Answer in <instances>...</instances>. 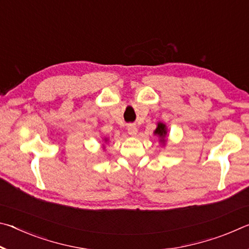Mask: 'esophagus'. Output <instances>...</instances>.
<instances>
[{
	"label": "esophagus",
	"instance_id": "34e87169",
	"mask_svg": "<svg viewBox=\"0 0 249 249\" xmlns=\"http://www.w3.org/2000/svg\"><path fill=\"white\" fill-rule=\"evenodd\" d=\"M127 129H128V134L132 135V136H135V135L137 134V127L135 124H129L127 126Z\"/></svg>",
	"mask_w": 249,
	"mask_h": 249
}]
</instances>
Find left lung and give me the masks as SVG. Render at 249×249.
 <instances>
[{"label": "left lung", "mask_w": 249, "mask_h": 249, "mask_svg": "<svg viewBox=\"0 0 249 249\" xmlns=\"http://www.w3.org/2000/svg\"><path fill=\"white\" fill-rule=\"evenodd\" d=\"M155 134H157V135H159L160 137H161V140L160 141H165L163 140V138H165V136L167 135V130H166V125L165 124H162V123H159L158 124V127L156 128V130H155Z\"/></svg>", "instance_id": "8db88e82"}]
</instances>
